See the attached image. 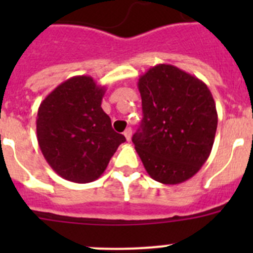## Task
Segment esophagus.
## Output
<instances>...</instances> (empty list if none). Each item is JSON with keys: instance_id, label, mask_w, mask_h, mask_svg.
I'll use <instances>...</instances> for the list:
<instances>
[{"instance_id": "obj_1", "label": "esophagus", "mask_w": 253, "mask_h": 253, "mask_svg": "<svg viewBox=\"0 0 253 253\" xmlns=\"http://www.w3.org/2000/svg\"><path fill=\"white\" fill-rule=\"evenodd\" d=\"M124 135H125V139H126V142H130L131 140V129L130 128L125 129Z\"/></svg>"}]
</instances>
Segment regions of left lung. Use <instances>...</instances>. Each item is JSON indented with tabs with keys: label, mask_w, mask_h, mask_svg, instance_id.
Masks as SVG:
<instances>
[{
	"label": "left lung",
	"mask_w": 253,
	"mask_h": 253,
	"mask_svg": "<svg viewBox=\"0 0 253 253\" xmlns=\"http://www.w3.org/2000/svg\"><path fill=\"white\" fill-rule=\"evenodd\" d=\"M143 120L134 134L135 151L153 180L177 185L207 162L218 114L213 95L195 76L157 64L138 80Z\"/></svg>",
	"instance_id": "8db88e82"
}]
</instances>
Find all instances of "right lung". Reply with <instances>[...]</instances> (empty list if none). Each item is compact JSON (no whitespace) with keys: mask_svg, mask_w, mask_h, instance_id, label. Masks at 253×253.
<instances>
[{"mask_svg":"<svg viewBox=\"0 0 253 253\" xmlns=\"http://www.w3.org/2000/svg\"><path fill=\"white\" fill-rule=\"evenodd\" d=\"M105 92L106 87L99 86L91 76H75L40 104L37 116L40 151L64 180L77 184L97 180L125 142L102 110Z\"/></svg>","mask_w":253,"mask_h":253,"instance_id":"right-lung-1","label":"right lung"}]
</instances>
